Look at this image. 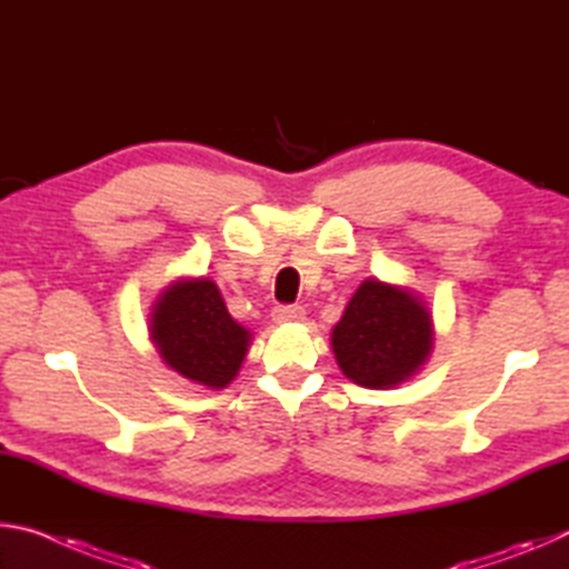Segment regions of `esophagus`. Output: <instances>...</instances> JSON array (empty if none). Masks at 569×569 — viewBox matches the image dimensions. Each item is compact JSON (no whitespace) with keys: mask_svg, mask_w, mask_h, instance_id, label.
<instances>
[{"mask_svg":"<svg viewBox=\"0 0 569 569\" xmlns=\"http://www.w3.org/2000/svg\"><path fill=\"white\" fill-rule=\"evenodd\" d=\"M306 311L301 306H276L273 308V321L276 323H296V321H303Z\"/></svg>","mask_w":569,"mask_h":569,"instance_id":"obj_1","label":"esophagus"}]
</instances>
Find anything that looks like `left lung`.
Wrapping results in <instances>:
<instances>
[{
    "instance_id": "obj_1",
    "label": "left lung",
    "mask_w": 569,
    "mask_h": 569,
    "mask_svg": "<svg viewBox=\"0 0 569 569\" xmlns=\"http://www.w3.org/2000/svg\"><path fill=\"white\" fill-rule=\"evenodd\" d=\"M331 346L346 379L391 389L419 371L435 346L431 316L407 288L369 278L333 326Z\"/></svg>"
}]
</instances>
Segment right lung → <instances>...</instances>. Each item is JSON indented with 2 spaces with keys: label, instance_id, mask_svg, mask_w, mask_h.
I'll list each match as a JSON object with an SVG mask.
<instances>
[{
  "label": "right lung",
  "instance_id": "add662e5",
  "mask_svg": "<svg viewBox=\"0 0 569 569\" xmlns=\"http://www.w3.org/2000/svg\"><path fill=\"white\" fill-rule=\"evenodd\" d=\"M150 339L180 377L226 389L246 359L250 331L233 321L213 281L190 278L160 293L150 313Z\"/></svg>",
  "mask_w": 569,
  "mask_h": 569
}]
</instances>
